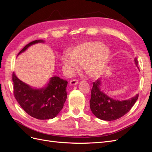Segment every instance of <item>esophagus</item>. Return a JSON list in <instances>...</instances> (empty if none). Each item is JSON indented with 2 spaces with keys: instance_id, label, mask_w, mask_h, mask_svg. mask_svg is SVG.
I'll return each instance as SVG.
<instances>
[{
  "instance_id": "1",
  "label": "esophagus",
  "mask_w": 152,
  "mask_h": 152,
  "mask_svg": "<svg viewBox=\"0 0 152 152\" xmlns=\"http://www.w3.org/2000/svg\"><path fill=\"white\" fill-rule=\"evenodd\" d=\"M69 84H70V85H71V86H75V85L78 84V80H76V79H73V80L70 81Z\"/></svg>"
}]
</instances>
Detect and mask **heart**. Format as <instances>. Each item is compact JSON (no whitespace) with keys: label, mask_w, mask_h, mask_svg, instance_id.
I'll return each instance as SVG.
<instances>
[{"label":"heart","mask_w":152,"mask_h":152,"mask_svg":"<svg viewBox=\"0 0 152 152\" xmlns=\"http://www.w3.org/2000/svg\"><path fill=\"white\" fill-rule=\"evenodd\" d=\"M110 56V48L101 42H85L73 48L70 54L65 53L62 63L66 73L72 75L83 66L85 73L91 77H97L104 71Z\"/></svg>","instance_id":"b5f03b06"}]
</instances>
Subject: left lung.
Wrapping results in <instances>:
<instances>
[{
    "mask_svg": "<svg viewBox=\"0 0 152 152\" xmlns=\"http://www.w3.org/2000/svg\"><path fill=\"white\" fill-rule=\"evenodd\" d=\"M134 62L136 67L139 69L136 58L134 59ZM101 85V79L93 83L90 101L92 113L96 117L101 120L110 121L119 119L131 110L138 99L139 94L126 100L119 101L114 99L102 90Z\"/></svg>",
    "mask_w": 152,
    "mask_h": 152,
    "instance_id": "left-lung-1",
    "label": "left lung"
}]
</instances>
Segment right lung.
<instances>
[{"mask_svg":"<svg viewBox=\"0 0 152 152\" xmlns=\"http://www.w3.org/2000/svg\"><path fill=\"white\" fill-rule=\"evenodd\" d=\"M44 42V40L31 42L24 47L18 55L33 44ZM12 80L15 97L21 108L32 117L40 120L53 119L63 108L67 98V80L54 76L44 87L36 88L20 80L14 72Z\"/></svg>","mask_w":152,"mask_h":152,"instance_id":"obj_1","label":"right lung"}]
</instances>
